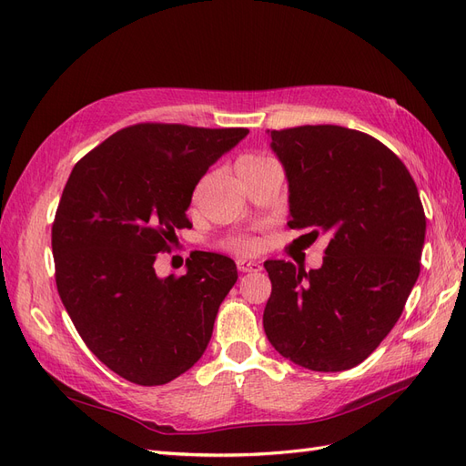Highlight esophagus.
<instances>
[{
  "label": "esophagus",
  "instance_id": "obj_1",
  "mask_svg": "<svg viewBox=\"0 0 466 466\" xmlns=\"http://www.w3.org/2000/svg\"><path fill=\"white\" fill-rule=\"evenodd\" d=\"M237 268L238 272H258L262 270V266L258 262H252V260H237Z\"/></svg>",
  "mask_w": 466,
  "mask_h": 466
}]
</instances>
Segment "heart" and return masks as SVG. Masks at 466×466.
Wrapping results in <instances>:
<instances>
[{
    "mask_svg": "<svg viewBox=\"0 0 466 466\" xmlns=\"http://www.w3.org/2000/svg\"><path fill=\"white\" fill-rule=\"evenodd\" d=\"M268 163H272V159H268L258 153H247L237 159V173L238 177H245ZM229 247L237 252H241V255H250V252H255L258 248V241L255 237H238V238H233Z\"/></svg>",
    "mask_w": 466,
    "mask_h": 466,
    "instance_id": "1",
    "label": "heart"
}]
</instances>
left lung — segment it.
<instances>
[{
	"label": "left lung",
	"mask_w": 466,
	"mask_h": 466,
	"mask_svg": "<svg viewBox=\"0 0 466 466\" xmlns=\"http://www.w3.org/2000/svg\"><path fill=\"white\" fill-rule=\"evenodd\" d=\"M289 182V228L329 233L319 270L266 260L264 332L313 371L356 368L402 315L418 274L426 214L404 163L370 134L319 124L272 130Z\"/></svg>",
	"instance_id": "1"
}]
</instances>
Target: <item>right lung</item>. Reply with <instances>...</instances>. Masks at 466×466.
<instances>
[{
    "label": "right lung",
    "mask_w": 466,
    "mask_h": 466,
    "mask_svg": "<svg viewBox=\"0 0 466 466\" xmlns=\"http://www.w3.org/2000/svg\"><path fill=\"white\" fill-rule=\"evenodd\" d=\"M247 128L144 122L106 137L69 175L52 223L56 286L76 330L108 370L165 385L208 348L237 266L196 250L187 274H155L198 180Z\"/></svg>",
    "instance_id": "add662e5"
}]
</instances>
